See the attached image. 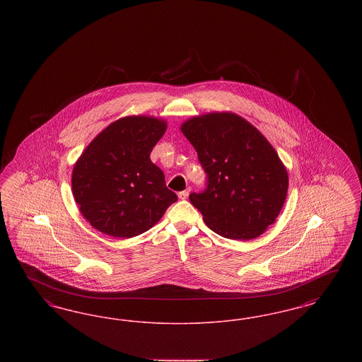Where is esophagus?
<instances>
[{
    "mask_svg": "<svg viewBox=\"0 0 362 362\" xmlns=\"http://www.w3.org/2000/svg\"><path fill=\"white\" fill-rule=\"evenodd\" d=\"M189 189H183V191H180L179 194H177V197L180 198V199H187L189 198Z\"/></svg>",
    "mask_w": 362,
    "mask_h": 362,
    "instance_id": "1",
    "label": "esophagus"
}]
</instances>
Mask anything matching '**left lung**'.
I'll return each mask as SVG.
<instances>
[{"label":"left lung","instance_id":"1","mask_svg":"<svg viewBox=\"0 0 362 362\" xmlns=\"http://www.w3.org/2000/svg\"><path fill=\"white\" fill-rule=\"evenodd\" d=\"M182 132L197 151L206 187L189 202L217 235L251 240L276 221L288 192V173L270 142L229 112L191 118Z\"/></svg>","mask_w":362,"mask_h":362}]
</instances>
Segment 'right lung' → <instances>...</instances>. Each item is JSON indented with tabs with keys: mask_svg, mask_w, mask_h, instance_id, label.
Here are the masks:
<instances>
[{
	"mask_svg": "<svg viewBox=\"0 0 362 362\" xmlns=\"http://www.w3.org/2000/svg\"><path fill=\"white\" fill-rule=\"evenodd\" d=\"M167 123L126 117L95 138L73 168V195L86 221L114 238L138 236L177 201L151 152Z\"/></svg>",
	"mask_w": 362,
	"mask_h": 362,
	"instance_id": "obj_1",
	"label": "right lung"
}]
</instances>
